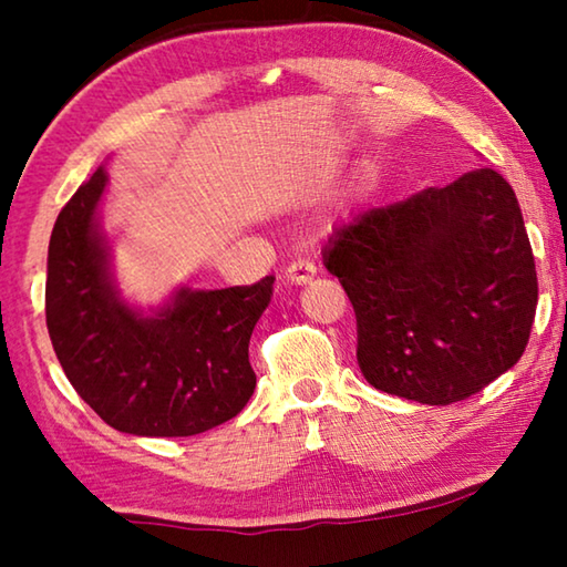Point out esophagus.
Instances as JSON below:
<instances>
[{
    "label": "esophagus",
    "instance_id": "1",
    "mask_svg": "<svg viewBox=\"0 0 567 567\" xmlns=\"http://www.w3.org/2000/svg\"><path fill=\"white\" fill-rule=\"evenodd\" d=\"M318 275V267L307 260H295L285 267V280L292 282V285H307L312 280V277Z\"/></svg>",
    "mask_w": 567,
    "mask_h": 567
}]
</instances>
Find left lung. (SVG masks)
I'll return each mask as SVG.
<instances>
[{
	"label": "left lung",
	"instance_id": "left-lung-1",
	"mask_svg": "<svg viewBox=\"0 0 567 567\" xmlns=\"http://www.w3.org/2000/svg\"><path fill=\"white\" fill-rule=\"evenodd\" d=\"M358 318L364 380L450 405L523 358L537 305L533 247L513 187L465 172L342 225L322 252Z\"/></svg>",
	"mask_w": 567,
	"mask_h": 567
}]
</instances>
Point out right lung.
I'll return each instance as SVG.
<instances>
[{"instance_id": "obj_1", "label": "right lung", "mask_w": 567, "mask_h": 567, "mask_svg": "<svg viewBox=\"0 0 567 567\" xmlns=\"http://www.w3.org/2000/svg\"><path fill=\"white\" fill-rule=\"evenodd\" d=\"M100 167L62 207L50 237L47 330L66 380L120 433L187 437L233 420L252 398L249 334L275 277L225 290H182L155 315L124 305L97 223Z\"/></svg>"}]
</instances>
